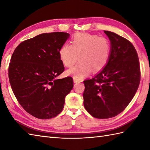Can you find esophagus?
<instances>
[{
    "instance_id": "1",
    "label": "esophagus",
    "mask_w": 150,
    "mask_h": 150,
    "mask_svg": "<svg viewBox=\"0 0 150 150\" xmlns=\"http://www.w3.org/2000/svg\"><path fill=\"white\" fill-rule=\"evenodd\" d=\"M80 81V80H79V79H76V78H73V82H79Z\"/></svg>"
}]
</instances>
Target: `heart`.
Instances as JSON below:
<instances>
[{
  "label": "heart",
  "instance_id": "b5f03b06",
  "mask_svg": "<svg viewBox=\"0 0 150 150\" xmlns=\"http://www.w3.org/2000/svg\"><path fill=\"white\" fill-rule=\"evenodd\" d=\"M111 44L109 40L103 37L90 33L77 34L73 37L71 45L63 44L59 50V58L63 65L71 68L66 74L81 79L88 76L91 70L93 72L101 71L109 60Z\"/></svg>",
  "mask_w": 150,
  "mask_h": 150
}]
</instances>
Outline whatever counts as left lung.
<instances>
[{"mask_svg":"<svg viewBox=\"0 0 150 150\" xmlns=\"http://www.w3.org/2000/svg\"><path fill=\"white\" fill-rule=\"evenodd\" d=\"M111 43L110 59L103 69L84 81V106L97 119L115 117L128 106L141 81L139 57L128 40L104 31Z\"/></svg>","mask_w":150,"mask_h":150,"instance_id":"8db88e82","label":"left lung"}]
</instances>
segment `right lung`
Instances as JSON below:
<instances>
[{
  "label": "right lung",
  "instance_id": "1",
  "mask_svg": "<svg viewBox=\"0 0 150 150\" xmlns=\"http://www.w3.org/2000/svg\"><path fill=\"white\" fill-rule=\"evenodd\" d=\"M69 37L64 32L40 34L22 42L11 56L8 77L13 92L24 110L38 119L61 112L73 87L71 77L56 79L64 70L59 50Z\"/></svg>",
  "mask_w": 150,
  "mask_h": 150
}]
</instances>
